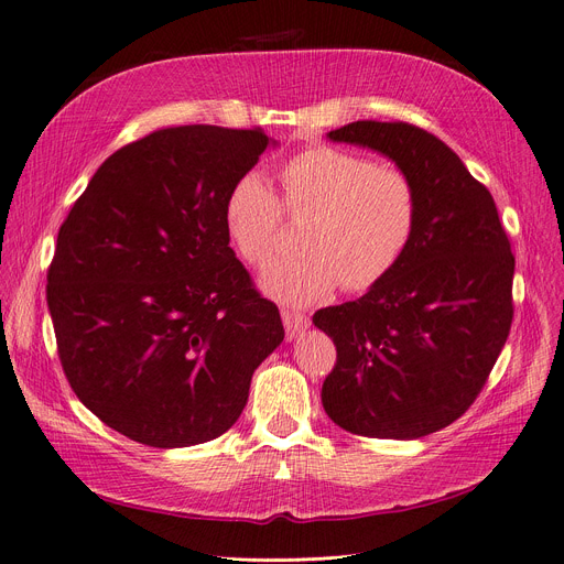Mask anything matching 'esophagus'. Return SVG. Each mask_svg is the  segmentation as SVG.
<instances>
[{
    "instance_id": "34e87169",
    "label": "esophagus",
    "mask_w": 564,
    "mask_h": 564,
    "mask_svg": "<svg viewBox=\"0 0 564 564\" xmlns=\"http://www.w3.org/2000/svg\"><path fill=\"white\" fill-rule=\"evenodd\" d=\"M281 315H283V325H285L288 338H295L300 332H304L311 325L308 315L302 313V311H283Z\"/></svg>"
}]
</instances>
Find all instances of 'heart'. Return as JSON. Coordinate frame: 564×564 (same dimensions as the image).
<instances>
[{
  "label": "heart",
  "instance_id": "1",
  "mask_svg": "<svg viewBox=\"0 0 564 564\" xmlns=\"http://www.w3.org/2000/svg\"><path fill=\"white\" fill-rule=\"evenodd\" d=\"M279 180L281 200L258 173H243L224 205L230 247L256 267L274 256L283 214L304 218V253L272 262L260 276L269 297L313 304L336 285L366 292L394 272L420 221V193L405 170L334 144H311L279 167Z\"/></svg>",
  "mask_w": 564,
  "mask_h": 564
}]
</instances>
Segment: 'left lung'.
Instances as JSON below:
<instances>
[{"instance_id":"left-lung-1","label":"left lung","mask_w":564,"mask_h":564,"mask_svg":"<svg viewBox=\"0 0 564 564\" xmlns=\"http://www.w3.org/2000/svg\"><path fill=\"white\" fill-rule=\"evenodd\" d=\"M329 138L371 147L405 170L420 221L384 281L313 315L336 346L323 405L355 435L422 437L475 403L502 352L513 317L511 243L491 191L429 131L352 121Z\"/></svg>"}]
</instances>
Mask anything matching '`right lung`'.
<instances>
[{
    "mask_svg": "<svg viewBox=\"0 0 564 564\" xmlns=\"http://www.w3.org/2000/svg\"><path fill=\"white\" fill-rule=\"evenodd\" d=\"M267 144L262 129H156L101 163L59 228L47 308L64 376L140 445L224 435L283 340L224 228L230 186Z\"/></svg>",
    "mask_w": 564,
    "mask_h": 564,
    "instance_id": "obj_1",
    "label": "right lung"
}]
</instances>
